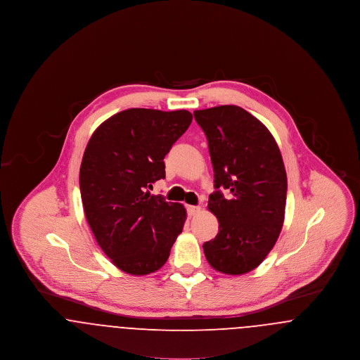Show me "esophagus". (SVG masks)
Wrapping results in <instances>:
<instances>
[{"label":"esophagus","instance_id":"1","mask_svg":"<svg viewBox=\"0 0 360 360\" xmlns=\"http://www.w3.org/2000/svg\"><path fill=\"white\" fill-rule=\"evenodd\" d=\"M200 210H201V206H188V216H195V214H198V213H200Z\"/></svg>","mask_w":360,"mask_h":360}]
</instances>
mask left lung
I'll return each mask as SVG.
<instances>
[{
    "instance_id": "8db88e82",
    "label": "left lung",
    "mask_w": 360,
    "mask_h": 360,
    "mask_svg": "<svg viewBox=\"0 0 360 360\" xmlns=\"http://www.w3.org/2000/svg\"><path fill=\"white\" fill-rule=\"evenodd\" d=\"M194 119L207 139L216 188L207 209L219 220V233L202 245L206 260L224 274L250 273L273 250L285 220L282 155L270 131L240 106L195 110Z\"/></svg>"
}]
</instances>
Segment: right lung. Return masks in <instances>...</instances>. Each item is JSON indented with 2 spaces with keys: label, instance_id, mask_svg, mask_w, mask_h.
<instances>
[{
  "label": "right lung",
  "instance_id": "1",
  "mask_svg": "<svg viewBox=\"0 0 360 360\" xmlns=\"http://www.w3.org/2000/svg\"><path fill=\"white\" fill-rule=\"evenodd\" d=\"M193 120L188 110L132 108L94 131L79 170L86 220L112 263L131 275L159 270L184 229L186 209L150 193L165 156Z\"/></svg>",
  "mask_w": 360,
  "mask_h": 360
}]
</instances>
